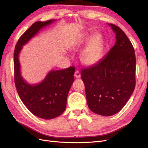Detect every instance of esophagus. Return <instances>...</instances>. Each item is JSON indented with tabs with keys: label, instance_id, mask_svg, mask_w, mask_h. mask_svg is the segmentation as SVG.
<instances>
[{
	"label": "esophagus",
	"instance_id": "34e87169",
	"mask_svg": "<svg viewBox=\"0 0 148 148\" xmlns=\"http://www.w3.org/2000/svg\"><path fill=\"white\" fill-rule=\"evenodd\" d=\"M74 76H75V78H80V77H81V74H80L79 71L78 70H76V71H75Z\"/></svg>",
	"mask_w": 148,
	"mask_h": 148
}]
</instances>
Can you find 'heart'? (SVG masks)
<instances>
[{"mask_svg":"<svg viewBox=\"0 0 148 148\" xmlns=\"http://www.w3.org/2000/svg\"><path fill=\"white\" fill-rule=\"evenodd\" d=\"M88 38V36L85 34L81 41L76 43L73 49H77L83 41ZM103 52V39L100 34H95L89 39L82 52L81 59L83 63L87 65H91L99 61L102 57Z\"/></svg>","mask_w":148,"mask_h":148,"instance_id":"1","label":"heart"}]
</instances>
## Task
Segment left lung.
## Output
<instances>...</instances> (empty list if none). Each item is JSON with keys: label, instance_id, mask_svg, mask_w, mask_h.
<instances>
[{"label": "left lung", "instance_id": "1", "mask_svg": "<svg viewBox=\"0 0 148 148\" xmlns=\"http://www.w3.org/2000/svg\"><path fill=\"white\" fill-rule=\"evenodd\" d=\"M110 25L116 34L115 45L99 62L81 71L89 109L104 116L119 112L136 84L135 49L118 26Z\"/></svg>", "mask_w": 148, "mask_h": 148}]
</instances>
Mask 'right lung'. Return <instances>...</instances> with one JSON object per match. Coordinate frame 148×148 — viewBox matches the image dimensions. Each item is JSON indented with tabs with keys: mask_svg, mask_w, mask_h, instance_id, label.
Here are the masks:
<instances>
[{
	"mask_svg": "<svg viewBox=\"0 0 148 148\" xmlns=\"http://www.w3.org/2000/svg\"><path fill=\"white\" fill-rule=\"evenodd\" d=\"M53 20L35 22L20 37L13 53L14 81L21 101L31 113L44 119L56 118L66 108L67 96L74 82L75 66L51 71L39 84L30 85L21 77L18 54L25 43Z\"/></svg>",
	"mask_w": 148,
	"mask_h": 148,
	"instance_id": "1",
	"label": "right lung"
}]
</instances>
